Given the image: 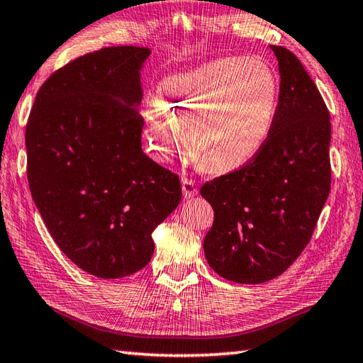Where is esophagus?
I'll use <instances>...</instances> for the list:
<instances>
[{"instance_id":"34e87169","label":"esophagus","mask_w":363,"mask_h":363,"mask_svg":"<svg viewBox=\"0 0 363 363\" xmlns=\"http://www.w3.org/2000/svg\"><path fill=\"white\" fill-rule=\"evenodd\" d=\"M182 194L186 198H194L198 194V187L194 179H189V177H184L182 179Z\"/></svg>"}]
</instances>
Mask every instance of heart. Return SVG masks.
I'll list each match as a JSON object with an SVG mask.
<instances>
[{"mask_svg":"<svg viewBox=\"0 0 363 363\" xmlns=\"http://www.w3.org/2000/svg\"><path fill=\"white\" fill-rule=\"evenodd\" d=\"M279 81L265 60L226 57L169 76L159 87V103L146 107L145 128L160 160L179 150L187 133L191 156L215 174L250 162L272 133Z\"/></svg>","mask_w":363,"mask_h":363,"instance_id":"1","label":"heart"}]
</instances>
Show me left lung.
<instances>
[{"instance_id": "left-lung-1", "label": "left lung", "mask_w": 363, "mask_h": 363, "mask_svg": "<svg viewBox=\"0 0 363 363\" xmlns=\"http://www.w3.org/2000/svg\"><path fill=\"white\" fill-rule=\"evenodd\" d=\"M279 62V101L265 145L250 162L201 187L213 207L207 264L238 284L282 274L311 242L330 190V120L325 99L290 50Z\"/></svg>"}]
</instances>
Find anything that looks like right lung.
Returning a JSON list of instances; mask_svg holds the SVG:
<instances>
[{"instance_id":"right-lung-1","label":"right lung","mask_w":363,"mask_h":363,"mask_svg":"<svg viewBox=\"0 0 363 363\" xmlns=\"http://www.w3.org/2000/svg\"><path fill=\"white\" fill-rule=\"evenodd\" d=\"M148 54L109 46L60 67L26 125L37 209L65 256L103 279L148 265L152 230L182 196L179 176L142 151L138 72Z\"/></svg>"}]
</instances>
